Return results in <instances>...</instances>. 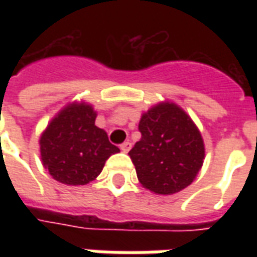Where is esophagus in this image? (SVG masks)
Listing matches in <instances>:
<instances>
[{
  "instance_id": "obj_1",
  "label": "esophagus",
  "mask_w": 257,
  "mask_h": 257,
  "mask_svg": "<svg viewBox=\"0 0 257 257\" xmlns=\"http://www.w3.org/2000/svg\"><path fill=\"white\" fill-rule=\"evenodd\" d=\"M131 147H132V143L131 142H123L122 145L119 146V149L123 151V153H128L131 150Z\"/></svg>"
}]
</instances>
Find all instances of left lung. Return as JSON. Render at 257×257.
<instances>
[{"label": "left lung", "instance_id": "1", "mask_svg": "<svg viewBox=\"0 0 257 257\" xmlns=\"http://www.w3.org/2000/svg\"><path fill=\"white\" fill-rule=\"evenodd\" d=\"M142 138L129 151L143 187L156 194L186 189L202 167L201 134L186 112L173 103H161L142 115Z\"/></svg>", "mask_w": 257, "mask_h": 257}]
</instances>
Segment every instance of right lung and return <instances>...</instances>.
Segmentation results:
<instances>
[{"label":"right lung","instance_id":"add662e5","mask_svg":"<svg viewBox=\"0 0 257 257\" xmlns=\"http://www.w3.org/2000/svg\"><path fill=\"white\" fill-rule=\"evenodd\" d=\"M96 112L88 104H71L59 112L42 134L41 160L55 180L78 186L100 175L107 158L119 151L95 125Z\"/></svg>","mask_w":257,"mask_h":257}]
</instances>
